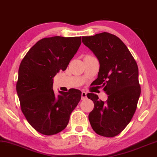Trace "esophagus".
Wrapping results in <instances>:
<instances>
[{
    "instance_id": "esophagus-1",
    "label": "esophagus",
    "mask_w": 157,
    "mask_h": 157,
    "mask_svg": "<svg viewBox=\"0 0 157 157\" xmlns=\"http://www.w3.org/2000/svg\"><path fill=\"white\" fill-rule=\"evenodd\" d=\"M81 97H82V100L85 99L86 98V93L85 92H82Z\"/></svg>"
}]
</instances>
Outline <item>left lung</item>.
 Segmentation results:
<instances>
[{
	"instance_id": "8db88e82",
	"label": "left lung",
	"mask_w": 157,
	"mask_h": 157,
	"mask_svg": "<svg viewBox=\"0 0 157 157\" xmlns=\"http://www.w3.org/2000/svg\"><path fill=\"white\" fill-rule=\"evenodd\" d=\"M82 43L99 61V72L94 85H99L108 94L103 101L95 94L86 96L94 107L89 114L92 129L97 134L113 137L130 122L137 106L141 87L137 63L125 44L108 32L82 36Z\"/></svg>"
}]
</instances>
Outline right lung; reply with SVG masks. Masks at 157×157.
<instances>
[{
	"instance_id": "add662e5",
	"label": "right lung",
	"mask_w": 157,
	"mask_h": 157,
	"mask_svg": "<svg viewBox=\"0 0 157 157\" xmlns=\"http://www.w3.org/2000/svg\"><path fill=\"white\" fill-rule=\"evenodd\" d=\"M81 44V37L53 36L37 41L20 65L16 90L20 108L32 128L45 135L64 130L81 99L75 89L56 96L53 78L66 70Z\"/></svg>"
}]
</instances>
